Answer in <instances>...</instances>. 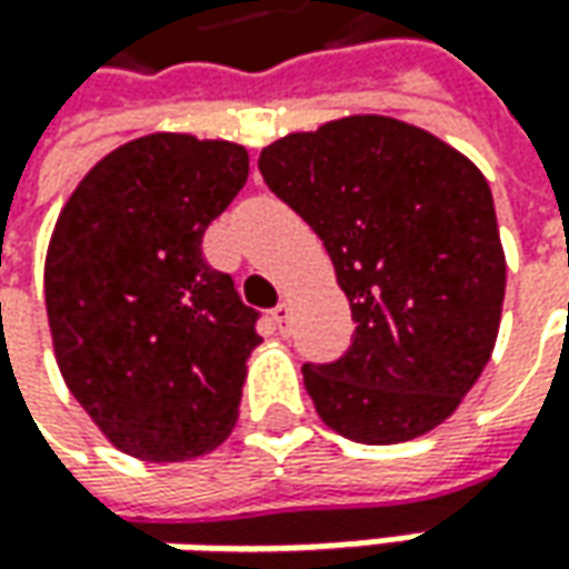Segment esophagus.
Returning <instances> with one entry per match:
<instances>
[{
    "mask_svg": "<svg viewBox=\"0 0 569 569\" xmlns=\"http://www.w3.org/2000/svg\"><path fill=\"white\" fill-rule=\"evenodd\" d=\"M289 321H292V308H289V302H280L277 308H273V323H277V330L280 333H289Z\"/></svg>",
    "mask_w": 569,
    "mask_h": 569,
    "instance_id": "1",
    "label": "esophagus"
}]
</instances>
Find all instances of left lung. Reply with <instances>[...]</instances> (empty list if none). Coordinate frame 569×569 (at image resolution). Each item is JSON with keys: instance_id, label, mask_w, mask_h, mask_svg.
Segmentation results:
<instances>
[{"instance_id": "8db88e82", "label": "left lung", "mask_w": 569, "mask_h": 569, "mask_svg": "<svg viewBox=\"0 0 569 569\" xmlns=\"http://www.w3.org/2000/svg\"><path fill=\"white\" fill-rule=\"evenodd\" d=\"M258 169L318 232L352 308L343 356L302 365L318 416L359 443L441 425L498 340L507 264L485 176L387 116L286 134Z\"/></svg>"}]
</instances>
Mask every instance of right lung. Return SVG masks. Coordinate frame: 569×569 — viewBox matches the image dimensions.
Wrapping results in <instances>:
<instances>
[{"instance_id":"1","label":"right lung","mask_w":569,"mask_h":569,"mask_svg":"<svg viewBox=\"0 0 569 569\" xmlns=\"http://www.w3.org/2000/svg\"><path fill=\"white\" fill-rule=\"evenodd\" d=\"M246 179L239 144L148 134L90 169L56 223V362L97 428L138 460L201 457L239 416L261 311L201 242Z\"/></svg>"}]
</instances>
